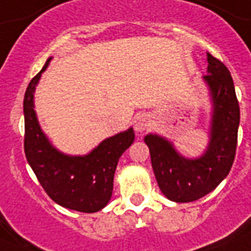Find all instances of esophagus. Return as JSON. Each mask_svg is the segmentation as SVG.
Returning <instances> with one entry per match:
<instances>
[{"mask_svg":"<svg viewBox=\"0 0 251 251\" xmlns=\"http://www.w3.org/2000/svg\"><path fill=\"white\" fill-rule=\"evenodd\" d=\"M150 126V120L146 114H139L134 120V129L137 133H143Z\"/></svg>","mask_w":251,"mask_h":251,"instance_id":"esophagus-1","label":"esophagus"}]
</instances>
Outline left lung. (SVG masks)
I'll return each instance as SVG.
<instances>
[{
    "label": "left lung",
    "mask_w": 251,
    "mask_h": 251,
    "mask_svg": "<svg viewBox=\"0 0 251 251\" xmlns=\"http://www.w3.org/2000/svg\"><path fill=\"white\" fill-rule=\"evenodd\" d=\"M203 76L212 100L210 142L202 156L187 159L157 134L145 137L151 164L161 193L177 203L193 202L216 189L226 178L236 156L240 106L232 75L222 61L207 53Z\"/></svg>",
    "instance_id": "8db88e82"
}]
</instances>
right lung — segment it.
I'll return each mask as SVG.
<instances>
[{
	"label": "right lung",
	"instance_id": "1",
	"mask_svg": "<svg viewBox=\"0 0 251 251\" xmlns=\"http://www.w3.org/2000/svg\"><path fill=\"white\" fill-rule=\"evenodd\" d=\"M44 68L29 82L25 94V152L45 193L60 206L92 214L108 204L113 191L114 172L120 157L134 142L133 127L118 133L84 156L60 152L49 142L37 121L33 94Z\"/></svg>",
	"mask_w": 251,
	"mask_h": 251
}]
</instances>
